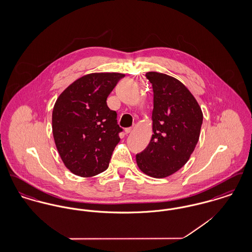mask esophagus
Masks as SVG:
<instances>
[{
  "mask_svg": "<svg viewBox=\"0 0 252 252\" xmlns=\"http://www.w3.org/2000/svg\"><path fill=\"white\" fill-rule=\"evenodd\" d=\"M132 127H126V129H125V132H126V134H129L130 132H132Z\"/></svg>",
  "mask_w": 252,
  "mask_h": 252,
  "instance_id": "esophagus-1",
  "label": "esophagus"
}]
</instances>
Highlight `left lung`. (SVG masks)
<instances>
[{"label":"left lung","mask_w":252,"mask_h":252,"mask_svg":"<svg viewBox=\"0 0 252 252\" xmlns=\"http://www.w3.org/2000/svg\"><path fill=\"white\" fill-rule=\"evenodd\" d=\"M153 88V132L147 147L136 155L147 176L161 179L180 170L198 142L203 114L189 90L164 73L146 72Z\"/></svg>","instance_id":"1"}]
</instances>
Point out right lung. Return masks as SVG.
<instances>
[{
    "label": "right lung",
    "mask_w": 252,
    "mask_h": 252,
    "mask_svg": "<svg viewBox=\"0 0 252 252\" xmlns=\"http://www.w3.org/2000/svg\"><path fill=\"white\" fill-rule=\"evenodd\" d=\"M125 74L90 73L75 80L58 98L52 127L60 158L72 174L94 177L108 167L123 128L107 98Z\"/></svg>",
    "instance_id": "obj_1"
}]
</instances>
